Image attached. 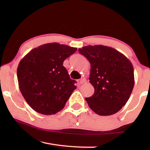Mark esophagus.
Listing matches in <instances>:
<instances>
[{
	"label": "esophagus",
	"mask_w": 150,
	"mask_h": 150,
	"mask_svg": "<svg viewBox=\"0 0 150 150\" xmlns=\"http://www.w3.org/2000/svg\"><path fill=\"white\" fill-rule=\"evenodd\" d=\"M86 82H87V80H86V79H85V78H82V79H81L79 80V83L80 85H82V84L85 83Z\"/></svg>",
	"instance_id": "obj_1"
}]
</instances>
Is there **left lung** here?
Here are the masks:
<instances>
[{
	"label": "left lung",
	"instance_id": "left-lung-1",
	"mask_svg": "<svg viewBox=\"0 0 150 150\" xmlns=\"http://www.w3.org/2000/svg\"><path fill=\"white\" fill-rule=\"evenodd\" d=\"M79 51L91 64L89 82L95 91L85 98L88 105L99 115L117 112L128 102L134 87L132 63L115 49L102 45L87 46Z\"/></svg>",
	"mask_w": 150,
	"mask_h": 150
}]
</instances>
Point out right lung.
I'll return each mask as SVG.
<instances>
[{"instance_id":"add662e5","label":"right lung","mask_w":150,"mask_h":150,"mask_svg":"<svg viewBox=\"0 0 150 150\" xmlns=\"http://www.w3.org/2000/svg\"><path fill=\"white\" fill-rule=\"evenodd\" d=\"M76 48L49 43L33 49L20 61L18 85L26 102L39 113L50 115L61 110L76 89L63 61Z\"/></svg>"}]
</instances>
